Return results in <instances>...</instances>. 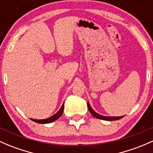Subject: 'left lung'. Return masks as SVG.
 Returning a JSON list of instances; mask_svg holds the SVG:
<instances>
[{"label":"left lung","instance_id":"8db88e82","mask_svg":"<svg viewBox=\"0 0 153 153\" xmlns=\"http://www.w3.org/2000/svg\"><path fill=\"white\" fill-rule=\"evenodd\" d=\"M87 105H88V110H89V112L91 113V115H93L94 117H97V118L102 119V120H119V119L122 118V117H124V115L123 116H120V117H113V116L110 117V116H105V115H100V114L97 113V112H96L91 107L88 102V104H87Z\"/></svg>","mask_w":153,"mask_h":153}]
</instances>
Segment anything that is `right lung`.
<instances>
[{
	"mask_svg": "<svg viewBox=\"0 0 153 153\" xmlns=\"http://www.w3.org/2000/svg\"><path fill=\"white\" fill-rule=\"evenodd\" d=\"M63 111H64V103L62 104V105L61 108L59 109V110L56 113H55L54 115H52L51 117H48V118L46 119H42V120H36V119H32V118L30 119H31L33 121L36 122V123H42V124L50 123H52V122L55 121L56 120H57L58 118H59V117H61V115H62Z\"/></svg>",
	"mask_w": 153,
	"mask_h": 153,
	"instance_id": "right-lung-1",
	"label": "right lung"
}]
</instances>
